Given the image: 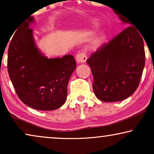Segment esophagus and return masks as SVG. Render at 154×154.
<instances>
[{"label": "esophagus", "mask_w": 154, "mask_h": 154, "mask_svg": "<svg viewBox=\"0 0 154 154\" xmlns=\"http://www.w3.org/2000/svg\"><path fill=\"white\" fill-rule=\"evenodd\" d=\"M87 60V56L85 52H80L76 56V61L78 63H84Z\"/></svg>", "instance_id": "esophagus-1"}]
</instances>
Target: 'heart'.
I'll use <instances>...</instances> for the list:
<instances>
[{
    "mask_svg": "<svg viewBox=\"0 0 154 154\" xmlns=\"http://www.w3.org/2000/svg\"><path fill=\"white\" fill-rule=\"evenodd\" d=\"M104 35H100V37H98L97 38L95 39L93 42V45L94 46H96V47H98V46H100L102 44L104 43Z\"/></svg>",
    "mask_w": 154,
    "mask_h": 154,
    "instance_id": "1",
    "label": "heart"
}]
</instances>
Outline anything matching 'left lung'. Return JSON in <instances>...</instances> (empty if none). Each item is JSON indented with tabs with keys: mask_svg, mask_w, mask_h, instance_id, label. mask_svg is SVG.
<instances>
[{
	"mask_svg": "<svg viewBox=\"0 0 154 154\" xmlns=\"http://www.w3.org/2000/svg\"><path fill=\"white\" fill-rule=\"evenodd\" d=\"M119 18L130 26L87 60L94 77V94L105 102H119L132 95L138 88L145 65L142 35L125 15L119 14Z\"/></svg>",
	"mask_w": 154,
	"mask_h": 154,
	"instance_id": "8db88e82",
	"label": "left lung"
}]
</instances>
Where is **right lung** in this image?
Masks as SVG:
<instances>
[{
    "label": "right lung",
    "mask_w": 154,
    "mask_h": 154,
    "mask_svg": "<svg viewBox=\"0 0 154 154\" xmlns=\"http://www.w3.org/2000/svg\"><path fill=\"white\" fill-rule=\"evenodd\" d=\"M34 18L29 17L16 29L8 48V71L21 101L36 110L52 111L66 102L67 85L76 68L73 56L48 59L35 44Z\"/></svg>",
    "instance_id": "obj_1"
}]
</instances>
